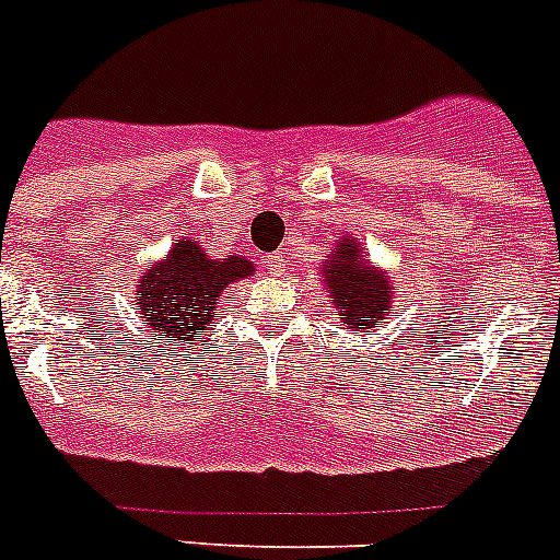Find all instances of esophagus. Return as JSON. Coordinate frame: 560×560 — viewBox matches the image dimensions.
<instances>
[{
    "label": "esophagus",
    "instance_id": "esophagus-1",
    "mask_svg": "<svg viewBox=\"0 0 560 560\" xmlns=\"http://www.w3.org/2000/svg\"><path fill=\"white\" fill-rule=\"evenodd\" d=\"M285 266H289V255L285 252H271V255H266V269L271 275H283Z\"/></svg>",
    "mask_w": 560,
    "mask_h": 560
}]
</instances>
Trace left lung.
Segmentation results:
<instances>
[{
    "label": "left lung",
    "instance_id": "obj_1",
    "mask_svg": "<svg viewBox=\"0 0 560 560\" xmlns=\"http://www.w3.org/2000/svg\"><path fill=\"white\" fill-rule=\"evenodd\" d=\"M319 275L325 277L328 296L345 325L373 334L381 319L393 316V283L389 277L370 266L361 255L355 237L345 235Z\"/></svg>",
    "mask_w": 560,
    "mask_h": 560
}]
</instances>
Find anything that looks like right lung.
Listing matches in <instances>:
<instances>
[{"instance_id": "add662e5", "label": "right lung", "mask_w": 560, "mask_h": 560, "mask_svg": "<svg viewBox=\"0 0 560 560\" xmlns=\"http://www.w3.org/2000/svg\"><path fill=\"white\" fill-rule=\"evenodd\" d=\"M249 275H255V264L244 255L210 257L199 241L182 237L165 260L148 266L133 305L160 341L192 345L210 330L224 289Z\"/></svg>"}]
</instances>
